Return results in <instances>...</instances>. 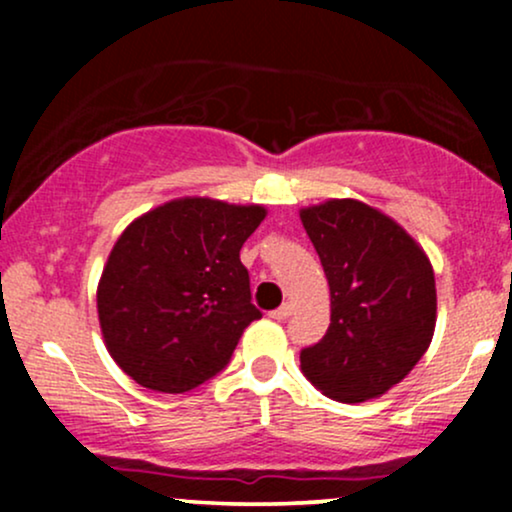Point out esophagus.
I'll return each mask as SVG.
<instances>
[{"label":"esophagus","instance_id":"34e87169","mask_svg":"<svg viewBox=\"0 0 512 512\" xmlns=\"http://www.w3.org/2000/svg\"><path fill=\"white\" fill-rule=\"evenodd\" d=\"M291 313H293V303L286 301L284 305H281V308L272 310V317H274V320H286V317H289Z\"/></svg>","mask_w":512,"mask_h":512}]
</instances>
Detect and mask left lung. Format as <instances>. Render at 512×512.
I'll return each instance as SVG.
<instances>
[{
    "instance_id": "1",
    "label": "left lung",
    "mask_w": 512,
    "mask_h": 512,
    "mask_svg": "<svg viewBox=\"0 0 512 512\" xmlns=\"http://www.w3.org/2000/svg\"><path fill=\"white\" fill-rule=\"evenodd\" d=\"M301 221L330 284V327L301 351L303 375L337 402L385 395L436 332L431 260L392 216L358 199L303 207Z\"/></svg>"
}]
</instances>
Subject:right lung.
Returning <instances> with one entry per match:
<instances>
[{
    "label": "right lung",
    "instance_id": "1",
    "mask_svg": "<svg viewBox=\"0 0 512 512\" xmlns=\"http://www.w3.org/2000/svg\"><path fill=\"white\" fill-rule=\"evenodd\" d=\"M264 216L262 204L178 197L122 231L96 305L105 349L134 383L182 395L231 361L262 317L240 248Z\"/></svg>",
    "mask_w": 512,
    "mask_h": 512
}]
</instances>
